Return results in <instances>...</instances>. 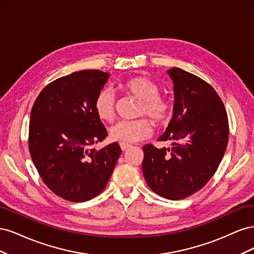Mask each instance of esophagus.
Segmentation results:
<instances>
[{"label":"esophagus","mask_w":254,"mask_h":254,"mask_svg":"<svg viewBox=\"0 0 254 254\" xmlns=\"http://www.w3.org/2000/svg\"><path fill=\"white\" fill-rule=\"evenodd\" d=\"M120 146H121V149L124 151V150H126V149H128V148H130L131 147V145H129V144H125V143H120Z\"/></svg>","instance_id":"obj_1"}]
</instances>
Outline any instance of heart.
Instances as JSON below:
<instances>
[{
    "mask_svg": "<svg viewBox=\"0 0 254 254\" xmlns=\"http://www.w3.org/2000/svg\"><path fill=\"white\" fill-rule=\"evenodd\" d=\"M121 90L125 94L140 101V117L147 115L153 124L164 126L172 117V105L168 99L160 96L158 84L146 77H133L123 81ZM97 118L103 122H112L117 110V97L111 89H103L94 102ZM152 133L150 123L146 119L136 121H121L110 128V137L120 143L131 144L147 139Z\"/></svg>",
    "mask_w": 254,
    "mask_h": 254,
    "instance_id": "b5f03b06",
    "label": "heart"
}]
</instances>
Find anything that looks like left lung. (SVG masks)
I'll return each mask as SVG.
<instances>
[{"mask_svg": "<svg viewBox=\"0 0 254 254\" xmlns=\"http://www.w3.org/2000/svg\"><path fill=\"white\" fill-rule=\"evenodd\" d=\"M173 118L159 141L143 147L142 170L156 194L180 200L202 189L217 171L228 145V117L217 92L196 75L172 67Z\"/></svg>", "mask_w": 254, "mask_h": 254, "instance_id": "left-lung-1", "label": "left lung"}]
</instances>
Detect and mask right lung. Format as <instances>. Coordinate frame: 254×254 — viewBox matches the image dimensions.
<instances>
[{
    "instance_id": "right-lung-1",
    "label": "right lung",
    "mask_w": 254,
    "mask_h": 254,
    "mask_svg": "<svg viewBox=\"0 0 254 254\" xmlns=\"http://www.w3.org/2000/svg\"><path fill=\"white\" fill-rule=\"evenodd\" d=\"M109 77L98 70L64 76L40 92L30 112V157L47 187L65 200L101 194L122 152L117 142L92 147L107 136L94 102Z\"/></svg>"
}]
</instances>
